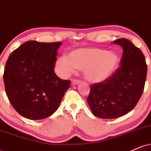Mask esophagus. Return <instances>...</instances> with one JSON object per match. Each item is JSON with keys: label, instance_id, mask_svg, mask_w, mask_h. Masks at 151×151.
Segmentation results:
<instances>
[{"label": "esophagus", "instance_id": "34e87169", "mask_svg": "<svg viewBox=\"0 0 151 151\" xmlns=\"http://www.w3.org/2000/svg\"><path fill=\"white\" fill-rule=\"evenodd\" d=\"M79 79H72V84H73V85H76V84H79Z\"/></svg>", "mask_w": 151, "mask_h": 151}]
</instances>
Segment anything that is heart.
<instances>
[{
  "instance_id": "obj_1",
  "label": "heart",
  "mask_w": 151,
  "mask_h": 151,
  "mask_svg": "<svg viewBox=\"0 0 151 151\" xmlns=\"http://www.w3.org/2000/svg\"><path fill=\"white\" fill-rule=\"evenodd\" d=\"M119 63L120 58L114 52L99 48H79L70 52L68 57H60L57 67L64 76L72 73L75 68L83 70L88 81L99 83L111 77Z\"/></svg>"
}]
</instances>
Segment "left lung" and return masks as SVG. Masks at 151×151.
Masks as SVG:
<instances>
[{
	"mask_svg": "<svg viewBox=\"0 0 151 151\" xmlns=\"http://www.w3.org/2000/svg\"><path fill=\"white\" fill-rule=\"evenodd\" d=\"M123 47L120 67L104 81L91 85L87 102L95 116L112 119L136 106L144 89L147 65L141 50L129 40L114 42Z\"/></svg>",
	"mask_w": 151,
	"mask_h": 151,
	"instance_id": "obj_1",
	"label": "left lung"
}]
</instances>
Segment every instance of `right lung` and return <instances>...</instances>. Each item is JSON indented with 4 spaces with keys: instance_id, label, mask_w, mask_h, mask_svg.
Returning a JSON list of instances; mask_svg holds the SVG:
<instances>
[{
    "instance_id": "right-lung-1",
    "label": "right lung",
    "mask_w": 151,
    "mask_h": 151,
    "mask_svg": "<svg viewBox=\"0 0 151 151\" xmlns=\"http://www.w3.org/2000/svg\"><path fill=\"white\" fill-rule=\"evenodd\" d=\"M61 42L28 41L10 54L3 73L5 89L15 110L23 117L39 120L58 108L71 81L54 72Z\"/></svg>"
}]
</instances>
